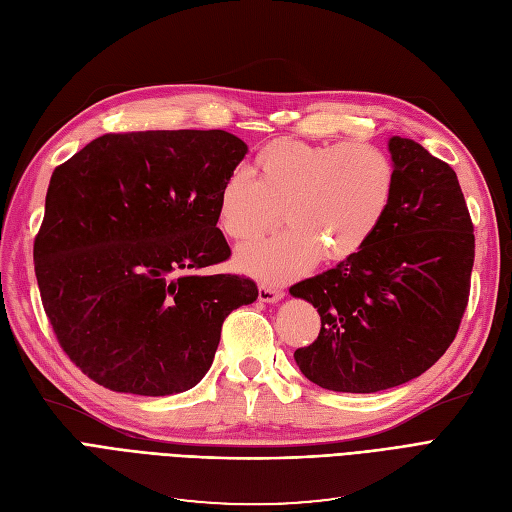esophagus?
<instances>
[{
	"instance_id": "34e87169",
	"label": "esophagus",
	"mask_w": 512,
	"mask_h": 512,
	"mask_svg": "<svg viewBox=\"0 0 512 512\" xmlns=\"http://www.w3.org/2000/svg\"><path fill=\"white\" fill-rule=\"evenodd\" d=\"M284 299V290L282 288H275L269 284H260L258 286V301L262 303H277Z\"/></svg>"
}]
</instances>
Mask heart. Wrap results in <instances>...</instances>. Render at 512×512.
I'll list each match as a JSON object with an SVG mask.
<instances>
[{"mask_svg": "<svg viewBox=\"0 0 512 512\" xmlns=\"http://www.w3.org/2000/svg\"><path fill=\"white\" fill-rule=\"evenodd\" d=\"M395 194V166L371 145L303 143L294 138L260 147L252 175L239 168L218 192V224L235 243L280 235L241 250L237 267L265 282H284L316 262H342L376 235Z\"/></svg>", "mask_w": 512, "mask_h": 512, "instance_id": "1", "label": "heart"}]
</instances>
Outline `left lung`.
I'll return each instance as SVG.
<instances>
[{"mask_svg": "<svg viewBox=\"0 0 512 512\" xmlns=\"http://www.w3.org/2000/svg\"><path fill=\"white\" fill-rule=\"evenodd\" d=\"M395 194L359 254L290 288L320 314L301 374L337 393H378L453 344L470 297L474 226L455 170L410 138L389 141Z\"/></svg>", "mask_w": 512, "mask_h": 512, "instance_id": "1", "label": "left lung"}]
</instances>
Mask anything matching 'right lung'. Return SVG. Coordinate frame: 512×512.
Listing matches in <instances>:
<instances>
[{"label": "right lung", "mask_w": 512, "mask_h": 512, "mask_svg": "<svg viewBox=\"0 0 512 512\" xmlns=\"http://www.w3.org/2000/svg\"><path fill=\"white\" fill-rule=\"evenodd\" d=\"M247 145L224 130L104 134L57 166L34 241L59 346L104 389L183 393L209 371L250 277L205 273L230 256L218 192Z\"/></svg>", "instance_id": "add662e5"}]
</instances>
